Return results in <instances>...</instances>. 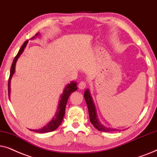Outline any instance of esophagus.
Listing matches in <instances>:
<instances>
[{"mask_svg": "<svg viewBox=\"0 0 157 157\" xmlns=\"http://www.w3.org/2000/svg\"><path fill=\"white\" fill-rule=\"evenodd\" d=\"M87 87V82H85V81H81V82L79 83L78 87L80 89H85V87Z\"/></svg>", "mask_w": 157, "mask_h": 157, "instance_id": "34e87169", "label": "esophagus"}]
</instances>
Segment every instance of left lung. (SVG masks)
<instances>
[{
  "label": "left lung",
  "instance_id": "obj_1",
  "mask_svg": "<svg viewBox=\"0 0 157 157\" xmlns=\"http://www.w3.org/2000/svg\"><path fill=\"white\" fill-rule=\"evenodd\" d=\"M84 98L85 101H86L87 108H88L90 121L92 125H93V126L95 127L96 129H98V130L100 131H103V132H111V131H118L117 129L107 128V127L103 126V125L99 122V121H98V119L97 118V115H96L95 105H94L93 99H92L90 94L89 90H85L84 93Z\"/></svg>",
  "mask_w": 157,
  "mask_h": 157
}]
</instances>
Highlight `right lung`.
<instances>
[{"label": "right lung", "instance_id": "add662e5", "mask_svg": "<svg viewBox=\"0 0 157 157\" xmlns=\"http://www.w3.org/2000/svg\"><path fill=\"white\" fill-rule=\"evenodd\" d=\"M38 35V33H36L35 35V36H36ZM34 37V36H33ZM32 38V39H33ZM28 40L25 41V42L23 44V45L21 47V49L18 51V54H16V56L14 58L13 63H12L11 67H10V76L9 79H8V97L10 98V80H11V77L13 76V75L15 72V67H16V63L17 62L18 58L20 57L21 54H22V52H24V50L26 47V46L28 43ZM77 82H75L73 81V82H71V83L67 85L64 88L63 93L62 94L61 97H60L59 105H58V108L57 109V112H56L55 116L53 118V119L50 121L49 124L46 125L45 126H44L42 128L38 129V130H32L36 133H47V132H51V131H53L56 130L58 127L60 126V124H62V120H63V118L64 116V113H65V108L67 103L68 98L70 97V94L77 90Z\"/></svg>", "mask_w": 157, "mask_h": 157}]
</instances>
